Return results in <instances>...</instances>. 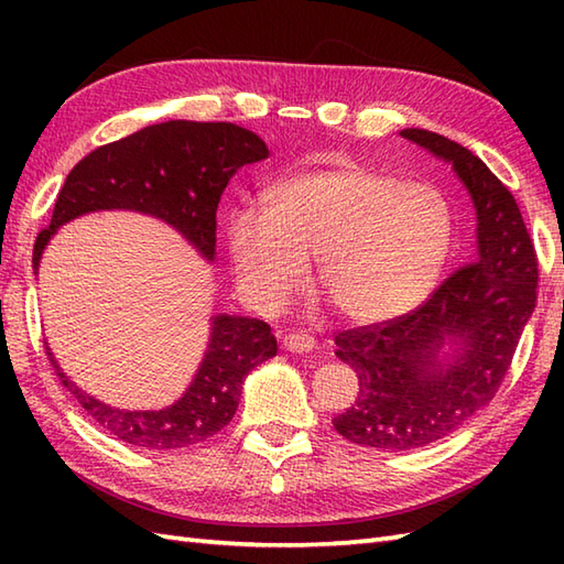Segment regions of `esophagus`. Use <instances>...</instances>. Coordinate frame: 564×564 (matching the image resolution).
Returning a JSON list of instances; mask_svg holds the SVG:
<instances>
[{"mask_svg": "<svg viewBox=\"0 0 564 564\" xmlns=\"http://www.w3.org/2000/svg\"><path fill=\"white\" fill-rule=\"evenodd\" d=\"M283 349L291 354H310L315 349V339L310 334H301V332H291L283 337Z\"/></svg>", "mask_w": 564, "mask_h": 564, "instance_id": "obj_1", "label": "esophagus"}]
</instances>
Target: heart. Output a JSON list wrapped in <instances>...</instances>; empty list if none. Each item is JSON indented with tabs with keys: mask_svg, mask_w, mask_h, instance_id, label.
<instances>
[{
	"mask_svg": "<svg viewBox=\"0 0 564 564\" xmlns=\"http://www.w3.org/2000/svg\"><path fill=\"white\" fill-rule=\"evenodd\" d=\"M225 242L237 289L259 313L289 305L315 257L332 307L373 325L412 313L436 289L453 247V213L434 186L334 164L273 182L261 213L230 215Z\"/></svg>",
	"mask_w": 564,
	"mask_h": 564,
	"instance_id": "b5f03b06",
	"label": "heart"
}]
</instances>
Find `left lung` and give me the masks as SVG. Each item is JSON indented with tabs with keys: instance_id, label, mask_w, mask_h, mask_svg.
Masks as SVG:
<instances>
[{
	"instance_id": "left-lung-1",
	"label": "left lung",
	"mask_w": 564,
	"mask_h": 564,
	"mask_svg": "<svg viewBox=\"0 0 564 564\" xmlns=\"http://www.w3.org/2000/svg\"><path fill=\"white\" fill-rule=\"evenodd\" d=\"M400 135L448 162L473 198L475 263L414 313L337 334L358 398L332 419L364 448L414 451L460 429L495 398L535 310L538 261L509 188L467 148L422 128Z\"/></svg>"
}]
</instances>
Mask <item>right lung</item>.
I'll return each mask as SVG.
<instances>
[{
    "mask_svg": "<svg viewBox=\"0 0 564 564\" xmlns=\"http://www.w3.org/2000/svg\"><path fill=\"white\" fill-rule=\"evenodd\" d=\"M269 158L257 133L235 123L166 121L97 148L75 164L59 188L53 220L35 239L33 273L43 251L65 223L97 210H133L158 218L182 235L198 254L215 259V213L227 182ZM47 358L63 386L94 422L135 448L174 451L218 434L232 422L242 382L269 361L279 346L263 319L213 315L210 337L194 380L182 398L162 410H118L84 392Z\"/></svg>",
    "mask_w": 564,
    "mask_h": 564,
    "instance_id": "add662e5",
    "label": "right lung"
}]
</instances>
